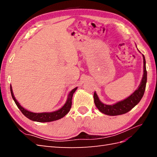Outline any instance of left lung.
<instances>
[{
	"mask_svg": "<svg viewBox=\"0 0 157 157\" xmlns=\"http://www.w3.org/2000/svg\"><path fill=\"white\" fill-rule=\"evenodd\" d=\"M143 60H144V74H143L141 83L138 89L136 90L135 92L130 95L129 97L123 100V101L117 102L116 104L113 105H107L103 104L102 102H101L96 93L94 92V103L96 106L100 111L105 115L110 116L123 115L129 112L136 105L138 104L144 94L146 82H147V71H146V60L144 55H143Z\"/></svg>",
	"mask_w": 157,
	"mask_h": 157,
	"instance_id": "obj_1",
	"label": "left lung"
}]
</instances>
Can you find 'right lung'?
I'll use <instances>...</instances> for the list:
<instances>
[{
  "label": "right lung",
  "instance_id": "obj_1",
  "mask_svg": "<svg viewBox=\"0 0 157 157\" xmlns=\"http://www.w3.org/2000/svg\"><path fill=\"white\" fill-rule=\"evenodd\" d=\"M77 88H78L77 87L75 88L69 92L67 100V102H65V104L63 105V106H62L61 109L57 110V111H54V112H51V113H32L29 111H27V110L19 105V103L15 99L14 95H13L11 86H10V90H11L12 98L13 100H14L16 105L17 106V107L19 109L21 112L27 118L29 119L30 120H32V121H37V122H51V121H56V120L61 119L63 117L65 116L70 111V109L71 107V105H72L71 101H72L73 94V93L75 92Z\"/></svg>",
  "mask_w": 157,
  "mask_h": 157
}]
</instances>
